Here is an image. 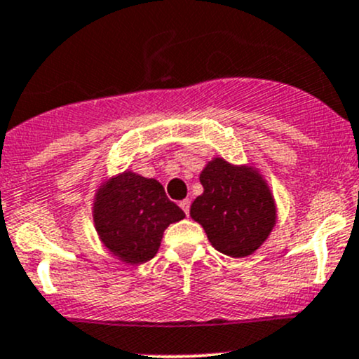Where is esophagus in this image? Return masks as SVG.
I'll return each instance as SVG.
<instances>
[{
    "instance_id": "obj_1",
    "label": "esophagus",
    "mask_w": 359,
    "mask_h": 359,
    "mask_svg": "<svg viewBox=\"0 0 359 359\" xmlns=\"http://www.w3.org/2000/svg\"><path fill=\"white\" fill-rule=\"evenodd\" d=\"M179 206L182 208V211L186 212V215H189V208H191V201H189V199H184V201H180V203H179Z\"/></svg>"
}]
</instances>
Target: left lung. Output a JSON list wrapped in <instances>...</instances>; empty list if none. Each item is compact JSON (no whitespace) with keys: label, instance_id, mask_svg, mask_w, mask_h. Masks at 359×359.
<instances>
[{"label":"left lung","instance_id":"8db88e82","mask_svg":"<svg viewBox=\"0 0 359 359\" xmlns=\"http://www.w3.org/2000/svg\"><path fill=\"white\" fill-rule=\"evenodd\" d=\"M203 194L191 206V218L206 231L216 250L242 259L269 238L278 223V206L266 177L254 163L235 165L215 156L199 173Z\"/></svg>","mask_w":359,"mask_h":359}]
</instances>
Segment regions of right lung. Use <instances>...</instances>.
<instances>
[{"mask_svg": "<svg viewBox=\"0 0 359 359\" xmlns=\"http://www.w3.org/2000/svg\"><path fill=\"white\" fill-rule=\"evenodd\" d=\"M92 218L102 245L124 264L137 266L155 257L168 224L186 215L158 180L128 168L98 184Z\"/></svg>", "mask_w": 359, "mask_h": 359, "instance_id": "obj_1", "label": "right lung"}]
</instances>
